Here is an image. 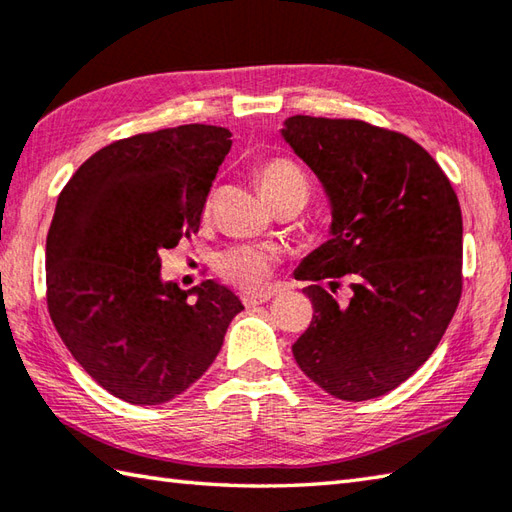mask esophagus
I'll list each match as a JSON object with an SVG mask.
<instances>
[{
  "label": "esophagus",
  "mask_w": 512,
  "mask_h": 512,
  "mask_svg": "<svg viewBox=\"0 0 512 512\" xmlns=\"http://www.w3.org/2000/svg\"><path fill=\"white\" fill-rule=\"evenodd\" d=\"M275 297V290L273 288H266V290H259V293H246L244 297H242V302H244V306H248V308H255V306H259V304H266V302H270V299Z\"/></svg>",
  "instance_id": "esophagus-1"
}]
</instances>
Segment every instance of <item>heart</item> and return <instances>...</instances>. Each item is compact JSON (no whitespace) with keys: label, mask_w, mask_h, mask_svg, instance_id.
I'll return each instance as SVG.
<instances>
[{"label":"heart","mask_w":512,"mask_h":512,"mask_svg":"<svg viewBox=\"0 0 512 512\" xmlns=\"http://www.w3.org/2000/svg\"><path fill=\"white\" fill-rule=\"evenodd\" d=\"M259 188L273 202L275 197L286 193L288 188L306 184V179L293 162L288 159H270L257 173ZM219 275L244 290H257L268 279L275 266V253L264 244H237L217 255L215 262Z\"/></svg>","instance_id":"b5f03b06"}]
</instances>
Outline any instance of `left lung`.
<instances>
[{
    "label": "left lung",
    "instance_id": "8db88e82",
    "mask_svg": "<svg viewBox=\"0 0 512 512\" xmlns=\"http://www.w3.org/2000/svg\"><path fill=\"white\" fill-rule=\"evenodd\" d=\"M286 144L322 182L330 239L295 270L313 322L293 344L308 379L344 402L386 395L433 355L462 297V208L413 139L359 119L295 115ZM350 274L339 305L318 284Z\"/></svg>",
    "mask_w": 512,
    "mask_h": 512
}]
</instances>
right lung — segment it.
<instances>
[{
  "instance_id": "1",
  "label": "right lung",
  "mask_w": 512,
  "mask_h": 512,
  "mask_svg": "<svg viewBox=\"0 0 512 512\" xmlns=\"http://www.w3.org/2000/svg\"><path fill=\"white\" fill-rule=\"evenodd\" d=\"M230 130L186 124L97 150L59 193L46 237L48 313L95 382L137 406L166 404L202 377L244 306L206 279H162L164 248L199 230Z\"/></svg>"
}]
</instances>
